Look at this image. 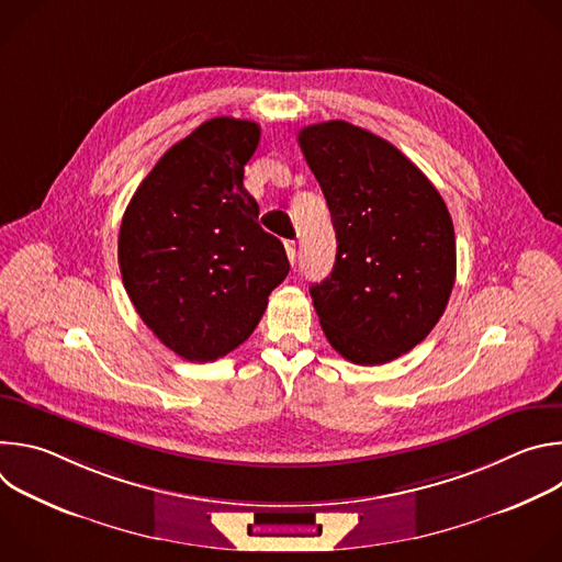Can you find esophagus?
Segmentation results:
<instances>
[{
  "instance_id": "1",
  "label": "esophagus",
  "mask_w": 562,
  "mask_h": 562,
  "mask_svg": "<svg viewBox=\"0 0 562 562\" xmlns=\"http://www.w3.org/2000/svg\"><path fill=\"white\" fill-rule=\"evenodd\" d=\"M284 247H286V258H289V262L293 265L295 260H297V249H295V243L291 239V243H284Z\"/></svg>"
}]
</instances>
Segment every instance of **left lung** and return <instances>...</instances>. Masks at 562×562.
Instances as JSON below:
<instances>
[{
  "instance_id": "left-lung-1",
  "label": "left lung",
  "mask_w": 562,
  "mask_h": 562,
  "mask_svg": "<svg viewBox=\"0 0 562 562\" xmlns=\"http://www.w3.org/2000/svg\"><path fill=\"white\" fill-rule=\"evenodd\" d=\"M297 142L338 239L331 276L308 289L319 325L349 362H391L429 336L449 302L447 204L409 157L360 126L311 124Z\"/></svg>"
}]
</instances>
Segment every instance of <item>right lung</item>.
Masks as SVG:
<instances>
[{
	"mask_svg": "<svg viewBox=\"0 0 562 562\" xmlns=\"http://www.w3.org/2000/svg\"><path fill=\"white\" fill-rule=\"evenodd\" d=\"M258 142L249 120L200 124L159 157L122 217L124 289L159 342L191 362L243 345L289 273L282 243L258 224L245 189Z\"/></svg>",
	"mask_w": 562,
	"mask_h": 562,
	"instance_id": "add662e5",
	"label": "right lung"
}]
</instances>
